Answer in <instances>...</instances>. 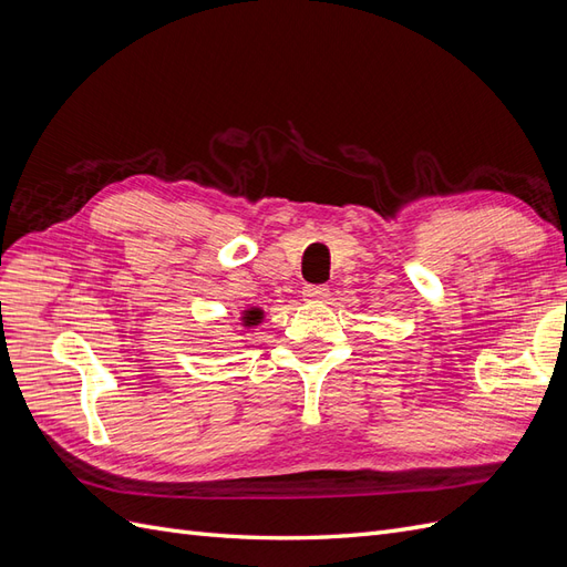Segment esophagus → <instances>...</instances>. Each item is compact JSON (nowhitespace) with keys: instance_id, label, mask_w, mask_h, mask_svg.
Wrapping results in <instances>:
<instances>
[{"instance_id":"obj_1","label":"esophagus","mask_w":567,"mask_h":567,"mask_svg":"<svg viewBox=\"0 0 567 567\" xmlns=\"http://www.w3.org/2000/svg\"><path fill=\"white\" fill-rule=\"evenodd\" d=\"M329 286H305L302 288V300H307V302H321V300H326L329 298Z\"/></svg>"}]
</instances>
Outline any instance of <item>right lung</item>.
<instances>
[{
	"label": "right lung",
	"instance_id": "right-lung-1",
	"mask_svg": "<svg viewBox=\"0 0 567 567\" xmlns=\"http://www.w3.org/2000/svg\"><path fill=\"white\" fill-rule=\"evenodd\" d=\"M260 315H262L260 310H250V312L246 315V323H257V321H260V319H262Z\"/></svg>",
	"mask_w": 567,
	"mask_h": 567
}]
</instances>
